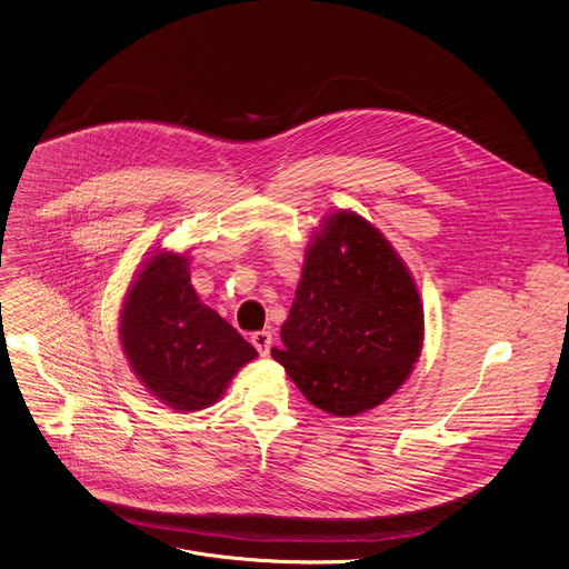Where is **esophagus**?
<instances>
[{
	"label": "esophagus",
	"mask_w": 569,
	"mask_h": 569,
	"mask_svg": "<svg viewBox=\"0 0 569 569\" xmlns=\"http://www.w3.org/2000/svg\"><path fill=\"white\" fill-rule=\"evenodd\" d=\"M250 341H252V346L257 348V352H259L261 357H266V355L270 352V348H272V332H270V330H259V332H254V335L250 337Z\"/></svg>",
	"instance_id": "34e87169"
}]
</instances>
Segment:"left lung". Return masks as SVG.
I'll return each instance as SVG.
<instances>
[{"mask_svg": "<svg viewBox=\"0 0 569 569\" xmlns=\"http://www.w3.org/2000/svg\"><path fill=\"white\" fill-rule=\"evenodd\" d=\"M281 343L272 359L335 417L383 403L410 377L423 343L419 290L363 217L339 210L312 239Z\"/></svg>", "mask_w": 569, "mask_h": 569, "instance_id": "8db88e82", "label": "left lung"}]
</instances>
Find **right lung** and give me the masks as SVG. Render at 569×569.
<instances>
[{
	"mask_svg": "<svg viewBox=\"0 0 569 569\" xmlns=\"http://www.w3.org/2000/svg\"><path fill=\"white\" fill-rule=\"evenodd\" d=\"M119 339L137 379L161 403L194 412L219 401L257 350L190 286L186 254L159 252L130 286Z\"/></svg>",
	"mask_w": 569,
	"mask_h": 569,
	"instance_id": "right-lung-1",
	"label": "right lung"
}]
</instances>
